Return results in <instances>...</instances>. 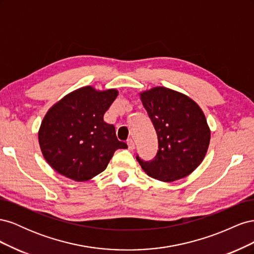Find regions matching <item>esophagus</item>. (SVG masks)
<instances>
[{"label":"esophagus","mask_w":254,"mask_h":254,"mask_svg":"<svg viewBox=\"0 0 254 254\" xmlns=\"http://www.w3.org/2000/svg\"><path fill=\"white\" fill-rule=\"evenodd\" d=\"M127 145H128V149H130V150L134 149V142H133L132 139H128L127 140Z\"/></svg>","instance_id":"34e87169"}]
</instances>
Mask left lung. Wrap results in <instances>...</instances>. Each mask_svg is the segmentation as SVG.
Masks as SVG:
<instances>
[{
    "label": "left lung",
    "instance_id": "1",
    "mask_svg": "<svg viewBox=\"0 0 254 254\" xmlns=\"http://www.w3.org/2000/svg\"><path fill=\"white\" fill-rule=\"evenodd\" d=\"M141 99L158 135V151L149 161L136 155L137 162L160 181L184 178L202 162L210 144L202 110L187 95L163 87L143 92Z\"/></svg>",
    "mask_w": 254,
    "mask_h": 254
}]
</instances>
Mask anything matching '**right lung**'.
I'll list each match as a JSON object with an SVG mask.
<instances>
[{"mask_svg":"<svg viewBox=\"0 0 254 254\" xmlns=\"http://www.w3.org/2000/svg\"><path fill=\"white\" fill-rule=\"evenodd\" d=\"M118 94L114 89L83 87L48 111L38 137L44 159L57 173L75 181L89 180L106 170L115 150L127 148L114 126L104 122Z\"/></svg>","mask_w":254,"mask_h":254,"instance_id":"1","label":"right lung"}]
</instances>
